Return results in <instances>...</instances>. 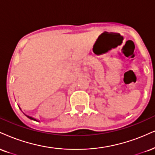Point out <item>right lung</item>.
I'll return each instance as SVG.
<instances>
[{
  "mask_svg": "<svg viewBox=\"0 0 155 155\" xmlns=\"http://www.w3.org/2000/svg\"><path fill=\"white\" fill-rule=\"evenodd\" d=\"M27 117H28V118H30V119H32V120H35L34 118H31V117H30V116H27Z\"/></svg>",
  "mask_w": 155,
  "mask_h": 155,
  "instance_id": "obj_1",
  "label": "right lung"
}]
</instances>
